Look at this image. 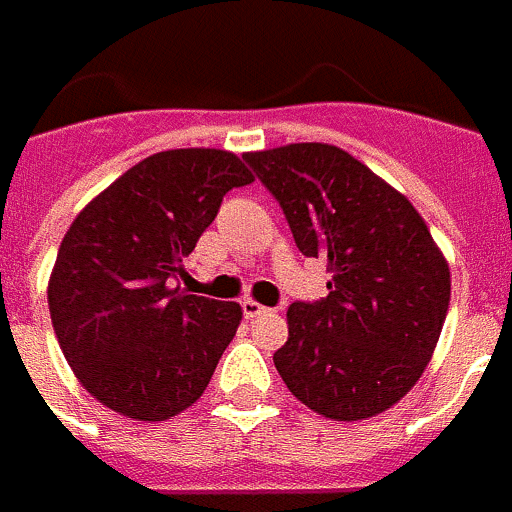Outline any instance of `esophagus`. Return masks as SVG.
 Returning <instances> with one entry per match:
<instances>
[{"label":"esophagus","instance_id":"34e87169","mask_svg":"<svg viewBox=\"0 0 512 512\" xmlns=\"http://www.w3.org/2000/svg\"><path fill=\"white\" fill-rule=\"evenodd\" d=\"M270 308H264L262 303H256V300H242V314L248 317V320H253V317H262V314H267Z\"/></svg>","mask_w":512,"mask_h":512}]
</instances>
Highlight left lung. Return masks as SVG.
I'll list each match as a JSON object with an SVG mask.
<instances>
[{
	"label": "left lung",
	"mask_w": 512,
	"mask_h": 512,
	"mask_svg": "<svg viewBox=\"0 0 512 512\" xmlns=\"http://www.w3.org/2000/svg\"><path fill=\"white\" fill-rule=\"evenodd\" d=\"M303 256L325 259L328 295L286 311L273 355L311 411L355 422L402 400L436 350L449 267L419 212L347 151L292 143L245 154Z\"/></svg>",
	"instance_id": "1"
}]
</instances>
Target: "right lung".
I'll return each mask as SVG.
<instances>
[{
  "mask_svg": "<svg viewBox=\"0 0 512 512\" xmlns=\"http://www.w3.org/2000/svg\"><path fill=\"white\" fill-rule=\"evenodd\" d=\"M250 181L228 151H159L76 215L57 250L49 314L65 361L101 405L162 422L204 394L242 308L173 281L223 195Z\"/></svg>",
  "mask_w": 512,
  "mask_h": 512,
  "instance_id": "add662e5",
  "label": "right lung"
}]
</instances>
